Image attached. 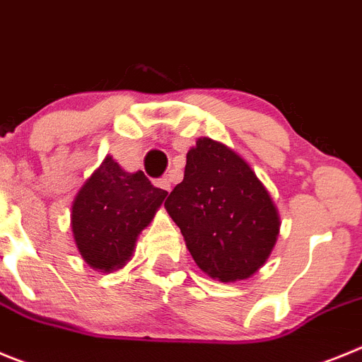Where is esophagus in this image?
Returning a JSON list of instances; mask_svg holds the SVG:
<instances>
[{
  "instance_id": "34e87169",
  "label": "esophagus",
  "mask_w": 362,
  "mask_h": 362,
  "mask_svg": "<svg viewBox=\"0 0 362 362\" xmlns=\"http://www.w3.org/2000/svg\"><path fill=\"white\" fill-rule=\"evenodd\" d=\"M158 185H160L162 189H164V191H171V178H169V175L168 177H162L160 180H158Z\"/></svg>"
}]
</instances>
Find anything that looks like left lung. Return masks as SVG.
I'll return each mask as SVG.
<instances>
[{
  "label": "left lung",
  "mask_w": 362,
  "mask_h": 362,
  "mask_svg": "<svg viewBox=\"0 0 362 362\" xmlns=\"http://www.w3.org/2000/svg\"><path fill=\"white\" fill-rule=\"evenodd\" d=\"M164 205L197 265L223 283L252 276L279 234L278 211L258 177L211 139L187 153L184 180Z\"/></svg>",
  "instance_id": "8db88e82"
}]
</instances>
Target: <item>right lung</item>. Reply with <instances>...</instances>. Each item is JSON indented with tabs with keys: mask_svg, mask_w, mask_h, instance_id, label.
<instances>
[{
	"mask_svg": "<svg viewBox=\"0 0 362 362\" xmlns=\"http://www.w3.org/2000/svg\"><path fill=\"white\" fill-rule=\"evenodd\" d=\"M165 197L168 191L142 171L128 173L112 157L104 158L71 205L74 238L88 265L104 272L124 265Z\"/></svg>",
	"mask_w": 362,
	"mask_h": 362,
	"instance_id": "obj_1",
	"label": "right lung"
}]
</instances>
